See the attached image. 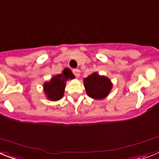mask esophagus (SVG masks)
<instances>
[{"instance_id": "1", "label": "esophagus", "mask_w": 159, "mask_h": 159, "mask_svg": "<svg viewBox=\"0 0 159 159\" xmlns=\"http://www.w3.org/2000/svg\"><path fill=\"white\" fill-rule=\"evenodd\" d=\"M72 71H73V74H74V75H75L76 77H79L80 76V70L79 69H73Z\"/></svg>"}]
</instances>
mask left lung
Wrapping results in <instances>:
<instances>
[{
    "mask_svg": "<svg viewBox=\"0 0 159 159\" xmlns=\"http://www.w3.org/2000/svg\"><path fill=\"white\" fill-rule=\"evenodd\" d=\"M84 87L88 96L95 99H102L109 94L112 88L111 80L94 72L84 79Z\"/></svg>",
    "mask_w": 159,
    "mask_h": 159,
    "instance_id": "1",
    "label": "left lung"
}]
</instances>
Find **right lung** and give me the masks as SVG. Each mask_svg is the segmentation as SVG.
Returning a JSON list of instances; mask_svg holds the SVG:
<instances>
[{"instance_id": "1", "label": "right lung", "mask_w": 159, "mask_h": 159, "mask_svg": "<svg viewBox=\"0 0 159 159\" xmlns=\"http://www.w3.org/2000/svg\"><path fill=\"white\" fill-rule=\"evenodd\" d=\"M75 78L69 68H65L62 74L55 75L50 82L43 84V90L50 100L57 101L64 95V88L66 86V81L67 80H72Z\"/></svg>"}]
</instances>
